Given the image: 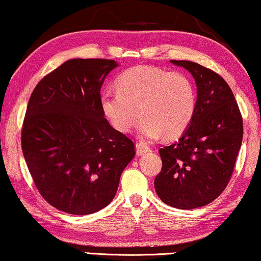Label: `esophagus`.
<instances>
[{
    "label": "esophagus",
    "instance_id": "1",
    "mask_svg": "<svg viewBox=\"0 0 261 261\" xmlns=\"http://www.w3.org/2000/svg\"><path fill=\"white\" fill-rule=\"evenodd\" d=\"M136 151H137V155H142V153L150 151V146L143 142H137L136 143Z\"/></svg>",
    "mask_w": 261,
    "mask_h": 261
}]
</instances>
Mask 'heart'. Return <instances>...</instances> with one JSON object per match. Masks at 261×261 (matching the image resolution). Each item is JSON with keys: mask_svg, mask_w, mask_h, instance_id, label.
Instances as JSON below:
<instances>
[{"mask_svg": "<svg viewBox=\"0 0 261 261\" xmlns=\"http://www.w3.org/2000/svg\"><path fill=\"white\" fill-rule=\"evenodd\" d=\"M100 108L117 131L126 134L143 117L138 131L145 138L181 136L196 110V90L190 78L151 66H136L117 80V91L100 95Z\"/></svg>", "mask_w": 261, "mask_h": 261, "instance_id": "1", "label": "heart"}]
</instances>
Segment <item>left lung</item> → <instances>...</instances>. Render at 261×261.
Instances as JSON below:
<instances>
[{"label":"left lung","instance_id":"obj_1","mask_svg":"<svg viewBox=\"0 0 261 261\" xmlns=\"http://www.w3.org/2000/svg\"><path fill=\"white\" fill-rule=\"evenodd\" d=\"M192 73L197 86L194 118L178 142L160 149L162 170L155 178L160 199L171 207L194 209L211 203L228 185L244 124L225 79L196 62L170 60Z\"/></svg>","mask_w":261,"mask_h":261}]
</instances>
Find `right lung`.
Listing matches in <instances>:
<instances>
[{
  "mask_svg": "<svg viewBox=\"0 0 261 261\" xmlns=\"http://www.w3.org/2000/svg\"><path fill=\"white\" fill-rule=\"evenodd\" d=\"M109 59H71L40 80L29 98L21 146L39 193L73 215L92 214L115 197L135 143L110 125L100 89L117 67Z\"/></svg>",
  "mask_w": 261,
  "mask_h": 261,
  "instance_id": "right-lung-1",
  "label": "right lung"
}]
</instances>
